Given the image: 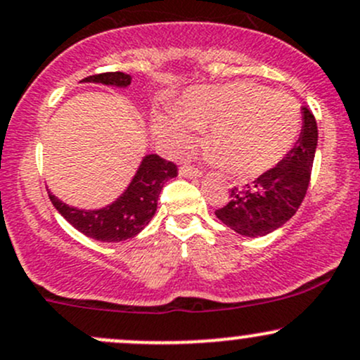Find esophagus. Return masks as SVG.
I'll use <instances>...</instances> for the list:
<instances>
[{
    "instance_id": "34e87169",
    "label": "esophagus",
    "mask_w": 360,
    "mask_h": 360,
    "mask_svg": "<svg viewBox=\"0 0 360 360\" xmlns=\"http://www.w3.org/2000/svg\"><path fill=\"white\" fill-rule=\"evenodd\" d=\"M179 174L186 177H200L202 176V169L195 167V165H190V164H183L179 167Z\"/></svg>"
}]
</instances>
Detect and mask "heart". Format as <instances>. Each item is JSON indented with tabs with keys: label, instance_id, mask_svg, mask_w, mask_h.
<instances>
[{
	"label": "heart",
	"instance_id": "b5f03b06",
	"mask_svg": "<svg viewBox=\"0 0 360 360\" xmlns=\"http://www.w3.org/2000/svg\"><path fill=\"white\" fill-rule=\"evenodd\" d=\"M157 131L174 150L195 141L207 129L210 158L233 176L253 177L278 165L293 148L302 129V108L295 98L255 82L191 89L177 117L158 115Z\"/></svg>",
	"mask_w": 360,
	"mask_h": 360
}]
</instances>
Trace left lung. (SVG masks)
I'll return each mask as SVG.
<instances>
[{
  "label": "left lung",
  "mask_w": 360,
  "mask_h": 360,
  "mask_svg": "<svg viewBox=\"0 0 360 360\" xmlns=\"http://www.w3.org/2000/svg\"><path fill=\"white\" fill-rule=\"evenodd\" d=\"M316 146V119L304 108L300 138L290 153L250 184L231 188L228 203L215 210L219 221L243 236H264L281 228L304 202Z\"/></svg>",
  "instance_id": "obj_1"
}]
</instances>
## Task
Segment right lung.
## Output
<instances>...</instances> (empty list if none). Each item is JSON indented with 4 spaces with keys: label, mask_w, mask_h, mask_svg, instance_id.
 I'll list each match as a JSON object with an SVG mask.
<instances>
[{
    "label": "right lung",
    "mask_w": 360,
    "mask_h": 360,
    "mask_svg": "<svg viewBox=\"0 0 360 360\" xmlns=\"http://www.w3.org/2000/svg\"><path fill=\"white\" fill-rule=\"evenodd\" d=\"M84 82L120 86L131 84V75L124 72H101L82 79ZM177 176V165L158 155H146L136 172L134 179L115 203L101 210L72 209L50 195L56 210L86 236L98 241H124L136 236L153 217L157 200L169 179Z\"/></svg>",
    "instance_id": "right-lung-1"
}]
</instances>
